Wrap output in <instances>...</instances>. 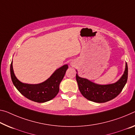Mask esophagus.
I'll use <instances>...</instances> for the list:
<instances>
[{"label": "esophagus", "mask_w": 135, "mask_h": 135, "mask_svg": "<svg viewBox=\"0 0 135 135\" xmlns=\"http://www.w3.org/2000/svg\"><path fill=\"white\" fill-rule=\"evenodd\" d=\"M70 65H71V66H73H73H74V65H76V62L74 61V60H72V61H70Z\"/></svg>", "instance_id": "obj_1"}]
</instances>
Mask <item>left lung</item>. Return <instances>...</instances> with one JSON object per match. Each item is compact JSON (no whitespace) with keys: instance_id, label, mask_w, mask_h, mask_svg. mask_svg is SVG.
Listing matches in <instances>:
<instances>
[{"instance_id":"obj_1","label":"left lung","mask_w":135,"mask_h":135,"mask_svg":"<svg viewBox=\"0 0 135 135\" xmlns=\"http://www.w3.org/2000/svg\"><path fill=\"white\" fill-rule=\"evenodd\" d=\"M76 71L78 72L77 70ZM127 62L126 63L124 72L121 78L117 82L111 84H97L88 79L80 78L76 73V80L81 94L86 99L95 103H105L118 95L127 83Z\"/></svg>"}]
</instances>
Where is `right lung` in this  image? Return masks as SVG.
<instances>
[{"mask_svg":"<svg viewBox=\"0 0 135 135\" xmlns=\"http://www.w3.org/2000/svg\"><path fill=\"white\" fill-rule=\"evenodd\" d=\"M68 68L67 64L64 65L57 68L46 80L38 84H27L20 82L14 73L12 61L10 66V73L12 83L21 94L32 101L44 103L53 99L59 93L60 83Z\"/></svg>","mask_w":135,"mask_h":135,"instance_id":"1","label":"right lung"}]
</instances>
